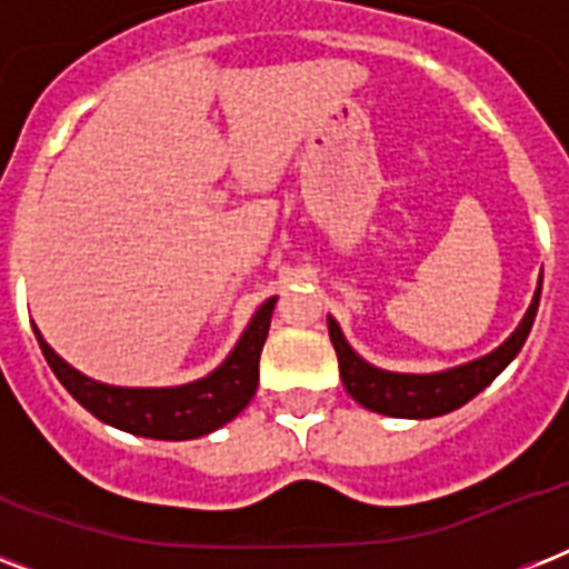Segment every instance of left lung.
I'll use <instances>...</instances> for the list:
<instances>
[{
    "instance_id": "8db88e82",
    "label": "left lung",
    "mask_w": 569,
    "mask_h": 569,
    "mask_svg": "<svg viewBox=\"0 0 569 569\" xmlns=\"http://www.w3.org/2000/svg\"><path fill=\"white\" fill-rule=\"evenodd\" d=\"M540 286H543V271H540L538 289H535L529 310H526L517 330L505 339L502 346L493 348L490 355L469 360V363L451 366V369L428 375L378 369V366L363 360L355 348L348 346L339 321L333 316H328V333L333 348H337L339 375H342L348 396L355 398L357 405H363L366 410L396 416V419H433V416L458 410V407L467 405L469 398H476L481 389L490 387L496 375L502 372L505 366L520 355V348L529 339L531 325H535V316H538Z\"/></svg>"
}]
</instances>
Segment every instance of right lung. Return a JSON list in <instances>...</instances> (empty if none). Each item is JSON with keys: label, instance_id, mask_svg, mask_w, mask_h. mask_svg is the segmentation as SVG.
Here are the masks:
<instances>
[{"label": "right lung", "instance_id": "1", "mask_svg": "<svg viewBox=\"0 0 569 569\" xmlns=\"http://www.w3.org/2000/svg\"><path fill=\"white\" fill-rule=\"evenodd\" d=\"M274 303L277 295L253 312L239 342L232 346L218 369L180 387L102 383L61 360L49 348L47 339L40 337L38 328H34V337L56 378L100 422L136 433V437H150V440H194V437L218 431L250 405L259 383V355L271 328Z\"/></svg>", "mask_w": 569, "mask_h": 569}]
</instances>
